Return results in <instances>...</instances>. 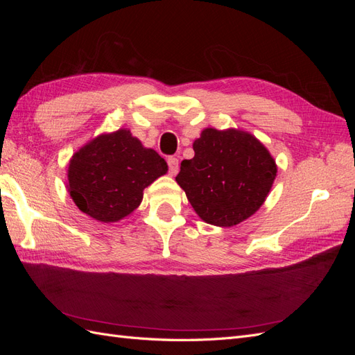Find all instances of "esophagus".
Wrapping results in <instances>:
<instances>
[{"instance_id": "esophagus-1", "label": "esophagus", "mask_w": 355, "mask_h": 355, "mask_svg": "<svg viewBox=\"0 0 355 355\" xmlns=\"http://www.w3.org/2000/svg\"><path fill=\"white\" fill-rule=\"evenodd\" d=\"M167 164H168V173H170V176L178 175V171H179V159L175 158V157H170L167 159Z\"/></svg>"}]
</instances>
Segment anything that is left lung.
<instances>
[{
	"instance_id": "left-lung-1",
	"label": "left lung",
	"mask_w": 355,
	"mask_h": 355,
	"mask_svg": "<svg viewBox=\"0 0 355 355\" xmlns=\"http://www.w3.org/2000/svg\"><path fill=\"white\" fill-rule=\"evenodd\" d=\"M176 176L192 209L206 223L230 228L261 209L272 188L277 164L266 146L240 128L207 127Z\"/></svg>"
}]
</instances>
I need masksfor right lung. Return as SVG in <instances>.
I'll return each mask as SVG.
<instances>
[{
  "mask_svg": "<svg viewBox=\"0 0 355 355\" xmlns=\"http://www.w3.org/2000/svg\"><path fill=\"white\" fill-rule=\"evenodd\" d=\"M167 163L128 128L102 133L68 164V192L84 214L102 223L121 220L139 207L144 189L167 173Z\"/></svg>",
  "mask_w": 355,
  "mask_h": 355,
  "instance_id": "1",
  "label": "right lung"
}]
</instances>
